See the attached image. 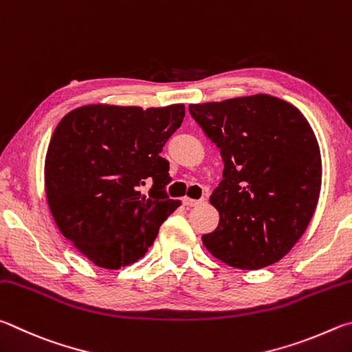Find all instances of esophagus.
I'll use <instances>...</instances> for the list:
<instances>
[{
    "mask_svg": "<svg viewBox=\"0 0 352 352\" xmlns=\"http://www.w3.org/2000/svg\"><path fill=\"white\" fill-rule=\"evenodd\" d=\"M204 201H206V199H192V198H184V199H182L184 206H187V207H196V206L202 204V202H204Z\"/></svg>",
    "mask_w": 352,
    "mask_h": 352,
    "instance_id": "34e87169",
    "label": "esophagus"
}]
</instances>
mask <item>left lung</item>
Segmentation results:
<instances>
[{
	"mask_svg": "<svg viewBox=\"0 0 352 352\" xmlns=\"http://www.w3.org/2000/svg\"><path fill=\"white\" fill-rule=\"evenodd\" d=\"M190 114L217 144L223 181L210 204V254L236 269L267 267L303 235L322 188V156L309 122L292 103L267 94L196 103Z\"/></svg>",
	"mask_w": 352,
	"mask_h": 352,
	"instance_id": "8db88e82",
	"label": "left lung"
}]
</instances>
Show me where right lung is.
<instances>
[{
    "mask_svg": "<svg viewBox=\"0 0 352 352\" xmlns=\"http://www.w3.org/2000/svg\"><path fill=\"white\" fill-rule=\"evenodd\" d=\"M186 116L160 108L92 103L58 122L45 159L49 210L66 239L91 263L120 269L144 256L164 221L181 206L160 151ZM153 181L150 194L140 187Z\"/></svg>",
    "mask_w": 352,
    "mask_h": 352,
    "instance_id": "obj_1",
    "label": "right lung"
}]
</instances>
